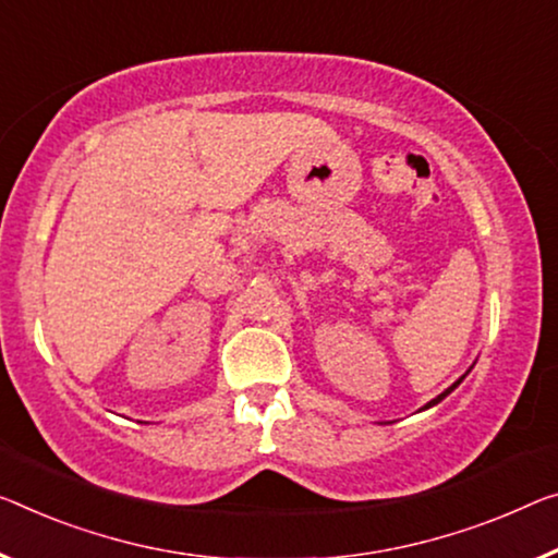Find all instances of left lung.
<instances>
[{
  "label": "left lung",
  "instance_id": "8db88e82",
  "mask_svg": "<svg viewBox=\"0 0 558 558\" xmlns=\"http://www.w3.org/2000/svg\"><path fill=\"white\" fill-rule=\"evenodd\" d=\"M466 374H469V372H466ZM466 374H464V376H466ZM464 376H461V379H459V381H453V384H451V387H449V389H447V391H441V393H439V397H436V399H432V401H428V404H426V407H424V409H432V407H434V404H439V401H441V399H447V397H449V393H451V391H453V389H457V387H459V384H461V381H464Z\"/></svg>",
  "mask_w": 558,
  "mask_h": 558
}]
</instances>
